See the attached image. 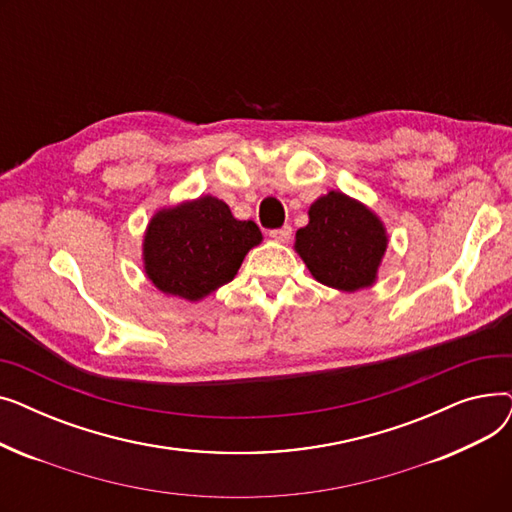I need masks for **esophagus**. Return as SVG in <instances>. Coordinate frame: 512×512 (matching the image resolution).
<instances>
[{"label": "esophagus", "instance_id": "obj_1", "mask_svg": "<svg viewBox=\"0 0 512 512\" xmlns=\"http://www.w3.org/2000/svg\"><path fill=\"white\" fill-rule=\"evenodd\" d=\"M270 236H272L274 240H278V242H288L290 236H292V228L286 224V226H282V228H278V230H270Z\"/></svg>", "mask_w": 512, "mask_h": 512}]
</instances>
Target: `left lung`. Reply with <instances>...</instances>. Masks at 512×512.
Segmentation results:
<instances>
[{
	"label": "left lung",
	"instance_id": "1",
	"mask_svg": "<svg viewBox=\"0 0 512 512\" xmlns=\"http://www.w3.org/2000/svg\"><path fill=\"white\" fill-rule=\"evenodd\" d=\"M386 247L388 234L378 215L340 191H330L309 207V224L297 230L294 240V251L311 276L344 292L375 282Z\"/></svg>",
	"mask_w": 512,
	"mask_h": 512
}]
</instances>
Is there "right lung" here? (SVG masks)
<instances>
[{"instance_id":"right-lung-1","label":"right lung","mask_w":512,"mask_h":512,"mask_svg":"<svg viewBox=\"0 0 512 512\" xmlns=\"http://www.w3.org/2000/svg\"><path fill=\"white\" fill-rule=\"evenodd\" d=\"M261 238L255 222L236 220L211 195L164 207L145 230V274L161 292L195 303L228 284Z\"/></svg>"}]
</instances>
